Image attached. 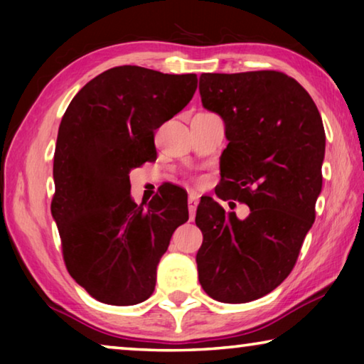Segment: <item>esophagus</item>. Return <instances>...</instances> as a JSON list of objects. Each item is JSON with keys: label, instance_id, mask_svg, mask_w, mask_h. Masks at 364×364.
Masks as SVG:
<instances>
[{"label": "esophagus", "instance_id": "34e87169", "mask_svg": "<svg viewBox=\"0 0 364 364\" xmlns=\"http://www.w3.org/2000/svg\"><path fill=\"white\" fill-rule=\"evenodd\" d=\"M197 205H199V199H197V197H196L194 194H191L189 199H188V210H189V218H191V221L194 220Z\"/></svg>", "mask_w": 364, "mask_h": 364}]
</instances>
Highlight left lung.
<instances>
[{
  "instance_id": "left-lung-1",
  "label": "left lung",
  "mask_w": 364,
  "mask_h": 364,
  "mask_svg": "<svg viewBox=\"0 0 364 364\" xmlns=\"http://www.w3.org/2000/svg\"><path fill=\"white\" fill-rule=\"evenodd\" d=\"M199 91L230 141L218 197L250 208L239 220L212 197L200 200L199 282L215 300L245 304L274 291L297 263L323 186L324 127L304 86L278 70L202 73Z\"/></svg>"
}]
</instances>
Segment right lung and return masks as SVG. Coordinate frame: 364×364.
I'll return each mask as SVG.
<instances>
[{
    "instance_id": "add662e5",
    "label": "right lung",
    "mask_w": 364,
    "mask_h": 364,
    "mask_svg": "<svg viewBox=\"0 0 364 364\" xmlns=\"http://www.w3.org/2000/svg\"><path fill=\"white\" fill-rule=\"evenodd\" d=\"M196 88V73L114 67L86 83L60 120L51 213L67 271L102 304L149 299L171 234L188 221V196L178 186L147 207L134 204L130 170L156 159L154 133Z\"/></svg>"
}]
</instances>
